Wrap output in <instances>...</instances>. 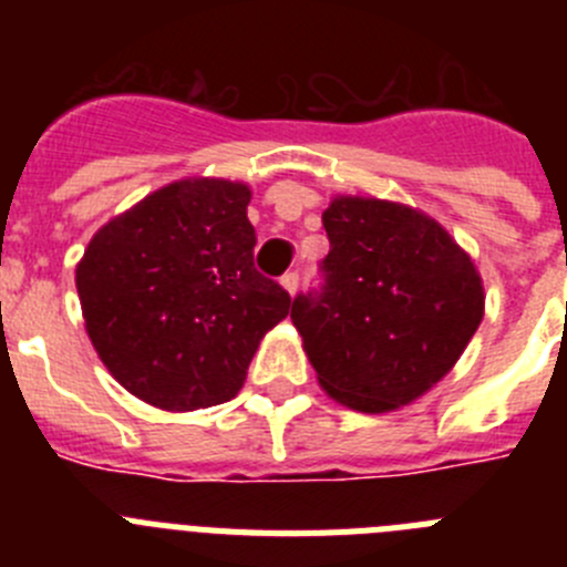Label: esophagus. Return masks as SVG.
<instances>
[{"mask_svg": "<svg viewBox=\"0 0 567 567\" xmlns=\"http://www.w3.org/2000/svg\"><path fill=\"white\" fill-rule=\"evenodd\" d=\"M280 287L287 289L289 295L298 292V272H287V275H284V278H280Z\"/></svg>", "mask_w": 567, "mask_h": 567, "instance_id": "esophagus-1", "label": "esophagus"}]
</instances>
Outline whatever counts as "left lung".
<instances>
[{"instance_id":"8db88e82","label":"left lung","mask_w":567,"mask_h":567,"mask_svg":"<svg viewBox=\"0 0 567 567\" xmlns=\"http://www.w3.org/2000/svg\"><path fill=\"white\" fill-rule=\"evenodd\" d=\"M323 229L327 287L292 303L320 389L365 414L414 403L483 320L474 260L432 215L383 198L334 195Z\"/></svg>"}]
</instances>
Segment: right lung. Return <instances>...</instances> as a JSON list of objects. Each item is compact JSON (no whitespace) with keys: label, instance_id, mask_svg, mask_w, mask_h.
I'll list each match as a JSON object with an SVG mask.
<instances>
[{"label":"right lung","instance_id":"add662e5","mask_svg":"<svg viewBox=\"0 0 567 567\" xmlns=\"http://www.w3.org/2000/svg\"><path fill=\"white\" fill-rule=\"evenodd\" d=\"M252 189L182 178L90 238L76 264L84 329L107 372L162 412L235 398L292 298L252 264Z\"/></svg>","mask_w":567,"mask_h":567}]
</instances>
